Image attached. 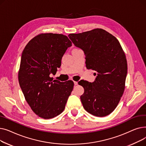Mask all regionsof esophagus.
<instances>
[{
    "label": "esophagus",
    "mask_w": 146,
    "mask_h": 146,
    "mask_svg": "<svg viewBox=\"0 0 146 146\" xmlns=\"http://www.w3.org/2000/svg\"><path fill=\"white\" fill-rule=\"evenodd\" d=\"M74 85H77L78 84V82H76V81H74Z\"/></svg>",
    "instance_id": "esophagus-1"
}]
</instances>
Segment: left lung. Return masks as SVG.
Here are the masks:
<instances>
[{
  "label": "left lung",
  "mask_w": 146,
  "mask_h": 146,
  "mask_svg": "<svg viewBox=\"0 0 146 146\" xmlns=\"http://www.w3.org/2000/svg\"><path fill=\"white\" fill-rule=\"evenodd\" d=\"M68 36L84 51L87 68L97 72L92 83H80L85 90L80 96L83 108L96 117L108 115L116 108L125 89L127 63L120 43L100 28Z\"/></svg>",
  "instance_id": "left-lung-1"
}]
</instances>
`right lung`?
<instances>
[{
  "instance_id": "1",
  "label": "right lung",
  "mask_w": 146,
  "mask_h": 146,
  "mask_svg": "<svg viewBox=\"0 0 146 146\" xmlns=\"http://www.w3.org/2000/svg\"><path fill=\"white\" fill-rule=\"evenodd\" d=\"M72 45L66 35L45 33L33 38L22 51L19 85L31 108L42 118H52L62 112L73 90V81L62 83L51 78Z\"/></svg>"
}]
</instances>
